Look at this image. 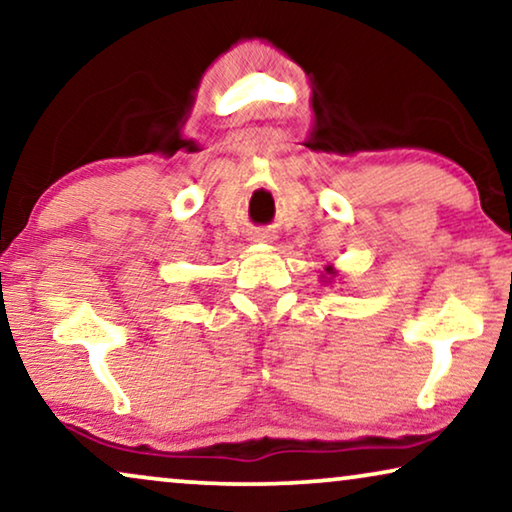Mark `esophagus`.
I'll list each match as a JSON object with an SVG mask.
<instances>
[{
    "label": "esophagus",
    "instance_id": "esophagus-1",
    "mask_svg": "<svg viewBox=\"0 0 512 512\" xmlns=\"http://www.w3.org/2000/svg\"><path fill=\"white\" fill-rule=\"evenodd\" d=\"M272 240H275V235H272L268 228H256L254 233H251V242H272Z\"/></svg>",
    "mask_w": 512,
    "mask_h": 512
}]
</instances>
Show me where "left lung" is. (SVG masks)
Segmentation results:
<instances>
[{"label": "left lung", "mask_w": 512, "mask_h": 512, "mask_svg": "<svg viewBox=\"0 0 512 512\" xmlns=\"http://www.w3.org/2000/svg\"><path fill=\"white\" fill-rule=\"evenodd\" d=\"M326 272H328V275H335V270H333V265H326Z\"/></svg>", "instance_id": "8db88e82"}]
</instances>
